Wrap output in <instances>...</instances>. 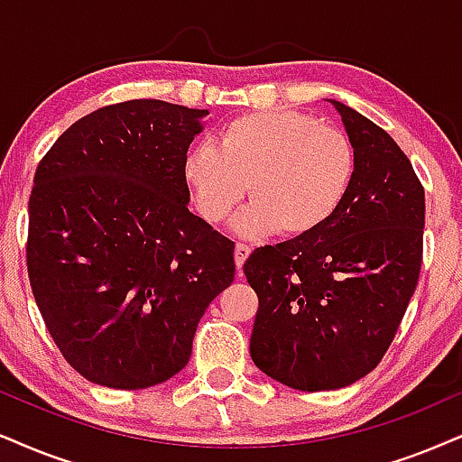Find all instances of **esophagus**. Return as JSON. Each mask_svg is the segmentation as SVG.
<instances>
[{"mask_svg": "<svg viewBox=\"0 0 462 462\" xmlns=\"http://www.w3.org/2000/svg\"><path fill=\"white\" fill-rule=\"evenodd\" d=\"M249 254H251V247H249V245H245V243H236V247H235V262H236L238 273L243 271V264H245V260L249 258Z\"/></svg>", "mask_w": 462, "mask_h": 462, "instance_id": "1", "label": "esophagus"}]
</instances>
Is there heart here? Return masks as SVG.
Instances as JSON below:
<instances>
[{"label": "heart", "instance_id": "obj_1", "mask_svg": "<svg viewBox=\"0 0 462 462\" xmlns=\"http://www.w3.org/2000/svg\"><path fill=\"white\" fill-rule=\"evenodd\" d=\"M354 171L347 134L294 110L236 116L224 125L217 147L196 144L185 162L204 219L226 221L249 189L254 204L235 230L285 238L313 235L328 224L352 188Z\"/></svg>", "mask_w": 462, "mask_h": 462}]
</instances>
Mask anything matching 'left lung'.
<instances>
[{"mask_svg": "<svg viewBox=\"0 0 462 462\" xmlns=\"http://www.w3.org/2000/svg\"><path fill=\"white\" fill-rule=\"evenodd\" d=\"M356 153L346 200L313 235L255 249L243 271L258 294L255 366L307 393L371 373L388 352L422 266L424 188L386 130L346 104Z\"/></svg>", "mask_w": 462, "mask_h": 462, "instance_id": "8db88e82", "label": "left lung"}]
</instances>
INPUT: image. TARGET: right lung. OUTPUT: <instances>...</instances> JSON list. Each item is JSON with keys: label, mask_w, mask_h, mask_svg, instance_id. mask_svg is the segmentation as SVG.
<instances>
[{"label": "right lung", "mask_w": 462, "mask_h": 462, "mask_svg": "<svg viewBox=\"0 0 462 462\" xmlns=\"http://www.w3.org/2000/svg\"><path fill=\"white\" fill-rule=\"evenodd\" d=\"M208 110L162 100L97 108L38 163L27 273L63 358L116 390L166 382L235 282V243L189 213L188 149Z\"/></svg>", "instance_id": "1"}]
</instances>
